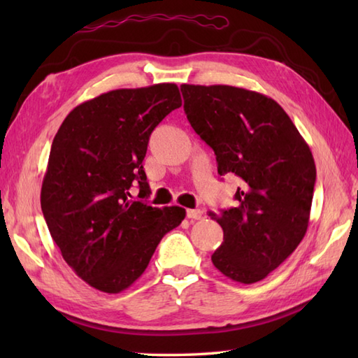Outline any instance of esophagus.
Here are the masks:
<instances>
[{
	"instance_id": "obj_1",
	"label": "esophagus",
	"mask_w": 358,
	"mask_h": 358,
	"mask_svg": "<svg viewBox=\"0 0 358 358\" xmlns=\"http://www.w3.org/2000/svg\"><path fill=\"white\" fill-rule=\"evenodd\" d=\"M186 217L189 220H200L203 217V212L200 209H187L186 210Z\"/></svg>"
}]
</instances>
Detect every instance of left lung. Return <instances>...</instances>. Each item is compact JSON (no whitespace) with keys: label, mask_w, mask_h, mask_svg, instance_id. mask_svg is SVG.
<instances>
[{"label":"left lung","mask_w":358,"mask_h":358,"mask_svg":"<svg viewBox=\"0 0 358 358\" xmlns=\"http://www.w3.org/2000/svg\"><path fill=\"white\" fill-rule=\"evenodd\" d=\"M194 131L214 149L218 173L240 180L237 208L209 212L223 229L215 268L238 283L277 269L305 237L315 185L308 143L272 98L226 85H181Z\"/></svg>","instance_id":"obj_1"}]
</instances>
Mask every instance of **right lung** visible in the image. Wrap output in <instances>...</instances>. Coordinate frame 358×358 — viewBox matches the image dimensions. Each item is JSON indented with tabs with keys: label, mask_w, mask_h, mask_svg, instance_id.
I'll return each mask as SVG.
<instances>
[{
	"label": "right lung",
	"mask_w": 358,
	"mask_h": 358,
	"mask_svg": "<svg viewBox=\"0 0 358 358\" xmlns=\"http://www.w3.org/2000/svg\"><path fill=\"white\" fill-rule=\"evenodd\" d=\"M181 106L173 83L117 89L71 110L53 138L41 209L64 262L89 286L124 291L146 271L159 240L186 217L180 206L131 200L150 189L143 159L152 131Z\"/></svg>",
	"instance_id": "add662e5"
}]
</instances>
